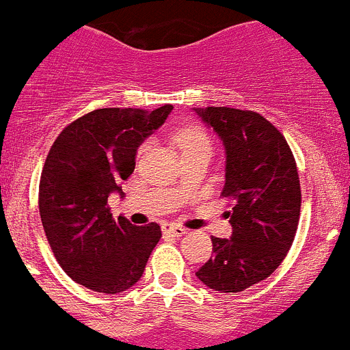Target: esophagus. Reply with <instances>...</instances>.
<instances>
[{
  "instance_id": "1",
  "label": "esophagus",
  "mask_w": 350,
  "mask_h": 350,
  "mask_svg": "<svg viewBox=\"0 0 350 350\" xmlns=\"http://www.w3.org/2000/svg\"><path fill=\"white\" fill-rule=\"evenodd\" d=\"M163 233L170 234V237H183V234L187 233V230H185V228H181V226L165 224L163 226Z\"/></svg>"
}]
</instances>
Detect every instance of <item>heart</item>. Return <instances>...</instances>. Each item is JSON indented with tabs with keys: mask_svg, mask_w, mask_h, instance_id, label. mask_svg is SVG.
I'll return each mask as SVG.
<instances>
[{
	"mask_svg": "<svg viewBox=\"0 0 350 350\" xmlns=\"http://www.w3.org/2000/svg\"><path fill=\"white\" fill-rule=\"evenodd\" d=\"M176 142L181 148L183 154L192 151H202V149H210L211 151V140L208 137V133L199 126H187L183 130L178 131L176 135ZM146 151V146L139 149V154H144Z\"/></svg>",
	"mask_w": 350,
	"mask_h": 350,
	"instance_id": "b5f03b06",
	"label": "heart"
}]
</instances>
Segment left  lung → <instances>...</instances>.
<instances>
[{"label":"left lung","instance_id":"left-lung-1","mask_svg":"<svg viewBox=\"0 0 350 350\" xmlns=\"http://www.w3.org/2000/svg\"><path fill=\"white\" fill-rule=\"evenodd\" d=\"M226 149L224 198L230 239L211 237L213 256L196 272L220 293H237L267 280L284 260L301 215V183L292 149L263 116L228 107L196 108Z\"/></svg>","mask_w":350,"mask_h":350}]
</instances>
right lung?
I'll return each instance as SVG.
<instances>
[{"label":"right lung","instance_id":"right-lung-1","mask_svg":"<svg viewBox=\"0 0 350 350\" xmlns=\"http://www.w3.org/2000/svg\"><path fill=\"white\" fill-rule=\"evenodd\" d=\"M172 108H99L64 128L49 149L40 176V220L62 269L94 292L131 288L161 239L157 222L113 219L108 198H124L120 181L133 172L137 149Z\"/></svg>","mask_w":350,"mask_h":350}]
</instances>
